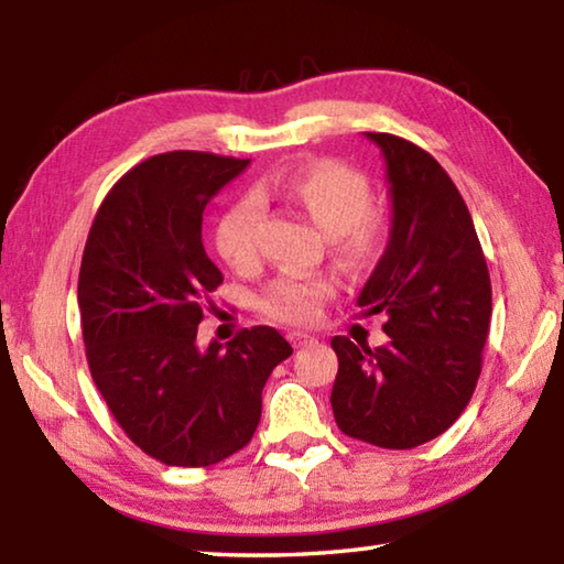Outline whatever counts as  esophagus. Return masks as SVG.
Returning a JSON list of instances; mask_svg holds the SVG:
<instances>
[{"label": "esophagus", "instance_id": "34e87169", "mask_svg": "<svg viewBox=\"0 0 564 564\" xmlns=\"http://www.w3.org/2000/svg\"><path fill=\"white\" fill-rule=\"evenodd\" d=\"M289 340H291L293 348H305V346H311V343H313V336H308V333H301V330H291Z\"/></svg>", "mask_w": 564, "mask_h": 564}]
</instances>
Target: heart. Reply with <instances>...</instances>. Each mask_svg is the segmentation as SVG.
<instances>
[{
  "instance_id": "heart-1",
  "label": "heart",
  "mask_w": 564,
  "mask_h": 564,
  "mask_svg": "<svg viewBox=\"0 0 564 564\" xmlns=\"http://www.w3.org/2000/svg\"><path fill=\"white\" fill-rule=\"evenodd\" d=\"M271 198L301 208L323 234L330 236L333 251L343 261L362 263L373 259L383 243L386 226L383 218L370 212L373 191L368 178L340 161L323 159L283 176L263 178L253 186L251 198H241L221 216L216 226V248L234 271H248L259 259V204ZM328 295L330 283L326 279L283 275L265 289L261 311L281 323H308Z\"/></svg>"
}]
</instances>
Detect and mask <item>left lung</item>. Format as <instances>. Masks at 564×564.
Instances as JSON below:
<instances>
[{
	"label": "left lung",
	"instance_id": "8db88e82",
	"mask_svg": "<svg viewBox=\"0 0 564 564\" xmlns=\"http://www.w3.org/2000/svg\"><path fill=\"white\" fill-rule=\"evenodd\" d=\"M366 137L386 159L390 238L358 305L366 316L383 313L388 343L330 340V405L346 435L408 451L443 435L470 403L492 289L470 212L445 169L393 133Z\"/></svg>",
	"mask_w": 564,
	"mask_h": 564
}]
</instances>
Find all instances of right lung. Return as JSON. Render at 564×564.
<instances>
[{"mask_svg":"<svg viewBox=\"0 0 564 564\" xmlns=\"http://www.w3.org/2000/svg\"><path fill=\"white\" fill-rule=\"evenodd\" d=\"M246 166L204 151L151 156L109 191L84 246L91 378L131 443L166 465L208 467L246 447L265 380L293 352L271 326L196 343L208 293L224 283L204 251V208Z\"/></svg>","mask_w":564,"mask_h":564,"instance_id":"right-lung-1","label":"right lung"}]
</instances>
